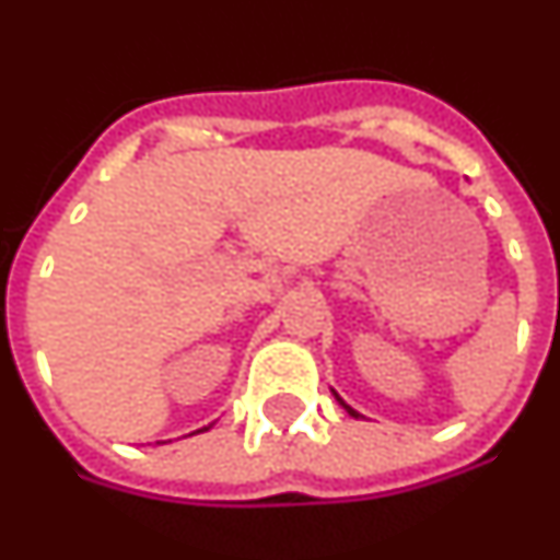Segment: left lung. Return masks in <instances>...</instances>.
<instances>
[{"label":"left lung","instance_id":"1","mask_svg":"<svg viewBox=\"0 0 560 560\" xmlns=\"http://www.w3.org/2000/svg\"><path fill=\"white\" fill-rule=\"evenodd\" d=\"M334 398H336V400H339V404H341V407H345V412H348V415H350V418H361V415H359V412H355V409H353V407H348V404H345V400H341V398H339V395H336V393H334Z\"/></svg>","mask_w":560,"mask_h":560}]
</instances>
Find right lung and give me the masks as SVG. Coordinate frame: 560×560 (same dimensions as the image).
Here are the masks:
<instances>
[{
  "mask_svg": "<svg viewBox=\"0 0 560 560\" xmlns=\"http://www.w3.org/2000/svg\"><path fill=\"white\" fill-rule=\"evenodd\" d=\"M210 427H212V423H210ZM210 427H205V429H199V432H207V429H210ZM192 434H196V432H192Z\"/></svg>",
  "mask_w": 560,
  "mask_h": 560,
  "instance_id": "1",
  "label": "right lung"
}]
</instances>
